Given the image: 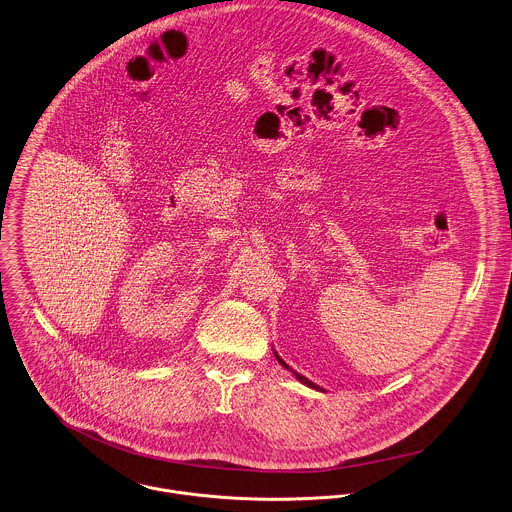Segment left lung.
<instances>
[{"mask_svg":"<svg viewBox=\"0 0 512 512\" xmlns=\"http://www.w3.org/2000/svg\"><path fill=\"white\" fill-rule=\"evenodd\" d=\"M275 358H277V360H279V362H281V366H285V368H287V370H291V368H289V364H287V362H283V358H281V356H279V354H275ZM291 372H293V374H295V376H297V380H299V382H303V384H307L308 388H314V390H318V386H316V384H312V382H310V380H308V378H305V376H301V374H297V372H295V370H291Z\"/></svg>","mask_w":512,"mask_h":512,"instance_id":"8db88e82","label":"left lung"}]
</instances>
